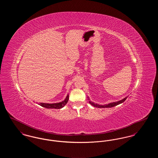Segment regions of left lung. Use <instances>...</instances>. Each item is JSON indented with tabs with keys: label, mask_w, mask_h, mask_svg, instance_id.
<instances>
[{
	"label": "left lung",
	"mask_w": 158,
	"mask_h": 158,
	"mask_svg": "<svg viewBox=\"0 0 158 158\" xmlns=\"http://www.w3.org/2000/svg\"><path fill=\"white\" fill-rule=\"evenodd\" d=\"M128 97H126V98H123V99L120 100L118 101H117V102H111V103H109L108 104H104V105H99L97 103H94V102L91 101L90 100V99L89 97H88V99L89 100V102L90 104V105L94 106V107H96V108H111L113 106H115L116 105H119L120 104H122L123 102H124L125 101V100Z\"/></svg>",
	"instance_id": "left-lung-1"
}]
</instances>
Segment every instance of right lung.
<instances>
[{"instance_id": "obj_1", "label": "right lung", "mask_w": 158, "mask_h": 158, "mask_svg": "<svg viewBox=\"0 0 158 158\" xmlns=\"http://www.w3.org/2000/svg\"><path fill=\"white\" fill-rule=\"evenodd\" d=\"M69 94L67 95L66 98L59 102H57V103H43V102H41L38 104V105L44 107L46 108H48V109H60L63 107H64L65 105H66V104L68 103V100H69Z\"/></svg>"}]
</instances>
